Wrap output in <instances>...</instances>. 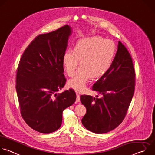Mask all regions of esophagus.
I'll use <instances>...</instances> for the list:
<instances>
[{
    "label": "esophagus",
    "instance_id": "34e87169",
    "mask_svg": "<svg viewBox=\"0 0 155 155\" xmlns=\"http://www.w3.org/2000/svg\"><path fill=\"white\" fill-rule=\"evenodd\" d=\"M76 101H77V102H80V94H77V100H76Z\"/></svg>",
    "mask_w": 155,
    "mask_h": 155
}]
</instances>
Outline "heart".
<instances>
[{
	"label": "heart",
	"mask_w": 155,
	"mask_h": 155,
	"mask_svg": "<svg viewBox=\"0 0 155 155\" xmlns=\"http://www.w3.org/2000/svg\"><path fill=\"white\" fill-rule=\"evenodd\" d=\"M115 51L114 41L99 36L79 40L75 51L67 50L62 58L63 66L69 77L74 75L80 60L81 66L75 77L68 81L69 86L76 91H83L91 76L98 78L108 71L115 58Z\"/></svg>",
	"instance_id": "b5f03b06"
}]
</instances>
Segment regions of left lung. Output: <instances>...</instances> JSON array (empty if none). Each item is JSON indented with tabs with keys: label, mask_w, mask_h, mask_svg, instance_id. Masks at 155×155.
I'll list each match as a JSON object with an SVG mask.
<instances>
[{
	"label": "left lung",
	"mask_w": 155,
	"mask_h": 155,
	"mask_svg": "<svg viewBox=\"0 0 155 155\" xmlns=\"http://www.w3.org/2000/svg\"><path fill=\"white\" fill-rule=\"evenodd\" d=\"M99 95H81L86 108L83 125L94 133L112 130L123 121L134 95L135 71L131 56L121 41L111 67L93 86Z\"/></svg>",
	"instance_id": "left-lung-1"
}]
</instances>
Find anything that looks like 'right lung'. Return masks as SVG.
Returning <instances> with one entry per match:
<instances>
[{"mask_svg":"<svg viewBox=\"0 0 155 155\" xmlns=\"http://www.w3.org/2000/svg\"><path fill=\"white\" fill-rule=\"evenodd\" d=\"M72 28L65 25L40 34L24 51L17 69L16 90L22 117L34 130L51 133L61 125L62 112L76 101L74 90L64 86L62 58Z\"/></svg>","mask_w":155,"mask_h":155,"instance_id":"add662e5","label":"right lung"}]
</instances>
